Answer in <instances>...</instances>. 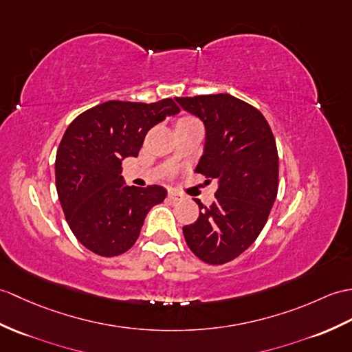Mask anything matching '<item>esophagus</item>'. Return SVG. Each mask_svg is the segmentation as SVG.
<instances>
[{
	"label": "esophagus",
	"mask_w": 352,
	"mask_h": 352,
	"mask_svg": "<svg viewBox=\"0 0 352 352\" xmlns=\"http://www.w3.org/2000/svg\"><path fill=\"white\" fill-rule=\"evenodd\" d=\"M168 196H169V199H173V201H183L184 199V195L179 192H175V190H169Z\"/></svg>",
	"instance_id": "obj_1"
}]
</instances>
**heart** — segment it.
I'll return each mask as SVG.
<instances>
[{
	"instance_id": "heart-1",
	"label": "heart",
	"mask_w": 352,
	"mask_h": 352,
	"mask_svg": "<svg viewBox=\"0 0 352 352\" xmlns=\"http://www.w3.org/2000/svg\"><path fill=\"white\" fill-rule=\"evenodd\" d=\"M182 120H192L190 117H184V118H182Z\"/></svg>"
}]
</instances>
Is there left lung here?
Returning a JSON list of instances; mask_svg holds the SVG:
<instances>
[{
  "instance_id": "8db88e82",
  "label": "left lung",
  "mask_w": 352,
  "mask_h": 352,
  "mask_svg": "<svg viewBox=\"0 0 352 352\" xmlns=\"http://www.w3.org/2000/svg\"><path fill=\"white\" fill-rule=\"evenodd\" d=\"M183 109L206 124V146L196 173L219 189L211 206L183 226L187 246L211 265L235 259L258 239L279 187V156L265 117L231 94L175 97Z\"/></svg>"
}]
</instances>
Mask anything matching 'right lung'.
<instances>
[{
	"instance_id": "obj_1",
	"label": "right lung",
	"mask_w": 352,
	"mask_h": 352,
	"mask_svg": "<svg viewBox=\"0 0 352 352\" xmlns=\"http://www.w3.org/2000/svg\"><path fill=\"white\" fill-rule=\"evenodd\" d=\"M179 112L173 99L111 100L73 120L55 157V184L78 241L100 256H118L136 243L148 211L163 202L162 186H126L121 165L138 157L148 130Z\"/></svg>"
}]
</instances>
